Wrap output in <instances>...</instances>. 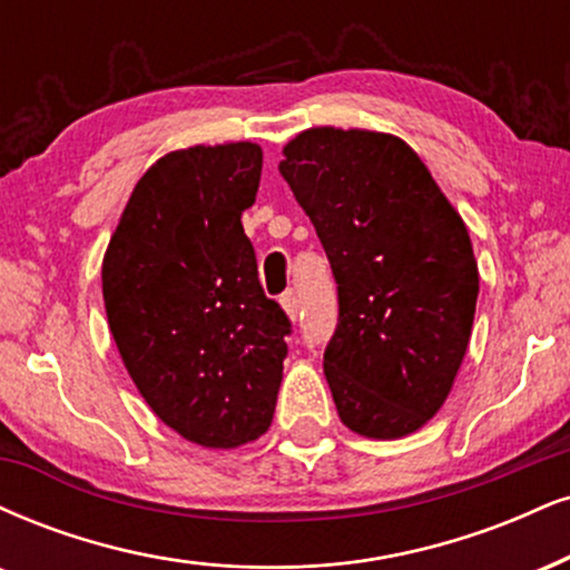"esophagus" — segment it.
Listing matches in <instances>:
<instances>
[{"label":"esophagus","instance_id":"1","mask_svg":"<svg viewBox=\"0 0 570 570\" xmlns=\"http://www.w3.org/2000/svg\"><path fill=\"white\" fill-rule=\"evenodd\" d=\"M281 307H284L286 315H289L292 321L297 318V315H299V299H297V294H294V292H284V294H281Z\"/></svg>","mask_w":570,"mask_h":570}]
</instances>
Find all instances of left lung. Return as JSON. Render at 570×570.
Returning <instances> with one entry per match:
<instances>
[{
  "label": "left lung",
  "mask_w": 570,
  "mask_h": 570,
  "mask_svg": "<svg viewBox=\"0 0 570 570\" xmlns=\"http://www.w3.org/2000/svg\"><path fill=\"white\" fill-rule=\"evenodd\" d=\"M278 173L337 281L324 374L353 433H416L451 393L472 334L478 263L462 217L401 137L313 127Z\"/></svg>",
  "instance_id": "obj_1"
}]
</instances>
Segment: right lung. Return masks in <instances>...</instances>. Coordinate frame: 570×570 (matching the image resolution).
<instances>
[{
	"instance_id": "right-lung-1",
	"label": "right lung",
	"mask_w": 570,
	"mask_h": 570,
	"mask_svg": "<svg viewBox=\"0 0 570 570\" xmlns=\"http://www.w3.org/2000/svg\"><path fill=\"white\" fill-rule=\"evenodd\" d=\"M259 173L255 142L161 156L102 257L108 326L129 376L167 428L207 449L271 428L292 334L242 225Z\"/></svg>"
}]
</instances>
